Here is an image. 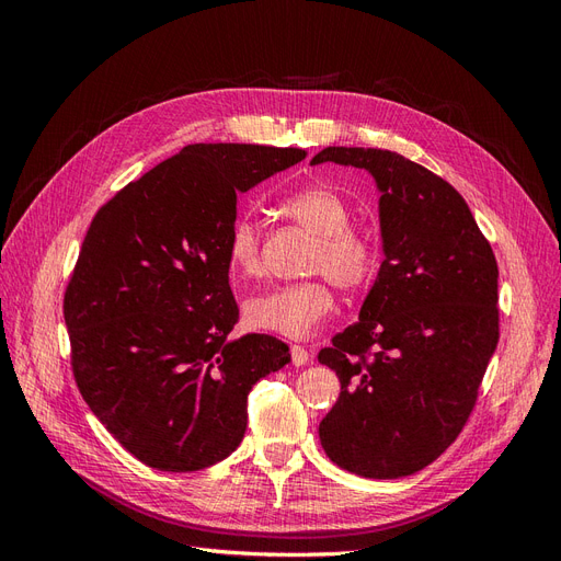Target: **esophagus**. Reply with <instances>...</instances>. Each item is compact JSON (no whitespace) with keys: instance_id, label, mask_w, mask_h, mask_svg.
<instances>
[{"instance_id":"esophagus-1","label":"esophagus","mask_w":561,"mask_h":561,"mask_svg":"<svg viewBox=\"0 0 561 561\" xmlns=\"http://www.w3.org/2000/svg\"><path fill=\"white\" fill-rule=\"evenodd\" d=\"M290 353H293V363H295V367H304L307 365L309 360H311V353L304 348V346H299V344H295V346H290Z\"/></svg>"}]
</instances>
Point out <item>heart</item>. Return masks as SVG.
<instances>
[{"label": "heart", "mask_w": 561, "mask_h": 561, "mask_svg": "<svg viewBox=\"0 0 561 561\" xmlns=\"http://www.w3.org/2000/svg\"><path fill=\"white\" fill-rule=\"evenodd\" d=\"M283 210L318 236L313 271L342 290H358L377 271V250L363 231L351 229L348 203L328 186H307L283 198ZM229 262L243 276L262 268V229L252 215H239L229 229ZM334 297L325 280L278 285L245 301L248 325L301 339L330 316Z\"/></svg>", "instance_id": "obj_1"}]
</instances>
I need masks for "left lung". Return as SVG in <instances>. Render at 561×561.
Returning a JSON list of instances; mask_svg holds the SVG:
<instances>
[{
	"mask_svg": "<svg viewBox=\"0 0 561 561\" xmlns=\"http://www.w3.org/2000/svg\"><path fill=\"white\" fill-rule=\"evenodd\" d=\"M379 190L383 262L360 320L318 353L342 393L320 421L332 461L371 480L433 463L466 426L499 344V266L463 196L388 149L325 147Z\"/></svg>",
	"mask_w": 561,
	"mask_h": 561,
	"instance_id": "left-lung-1",
	"label": "left lung"
}]
</instances>
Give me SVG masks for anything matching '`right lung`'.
Segmentation results:
<instances>
[{
    "label": "right lung",
    "mask_w": 561,
    "mask_h": 561,
    "mask_svg": "<svg viewBox=\"0 0 561 561\" xmlns=\"http://www.w3.org/2000/svg\"><path fill=\"white\" fill-rule=\"evenodd\" d=\"M307 151L190 145L98 210L65 290L83 400L138 461L165 472L215 466L241 445L248 393L290 363L268 334L229 339L236 196Z\"/></svg>",
    "instance_id": "1"
}]
</instances>
